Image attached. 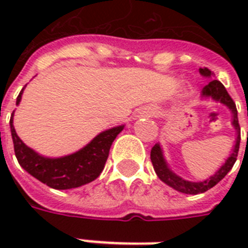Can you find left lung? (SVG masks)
I'll return each mask as SVG.
<instances>
[{
	"label": "left lung",
	"mask_w": 248,
	"mask_h": 248,
	"mask_svg": "<svg viewBox=\"0 0 248 248\" xmlns=\"http://www.w3.org/2000/svg\"><path fill=\"white\" fill-rule=\"evenodd\" d=\"M200 73L201 76L207 77V78H212L214 77V73L210 69H207V68H200ZM201 97H203V99H208L210 97L212 100L219 101L221 104L227 105L229 110L232 112V124L234 127L237 138H235V144L234 148H233V152L228 157L227 161L223 163V166L212 176H210L208 179L202 181H188L184 180L183 177L177 176L176 173L170 169V166L167 165V162H166L163 151L161 145H159V143H157L155 147L152 148L151 159L157 176L165 184H167L169 186L177 190V192L185 193V194H200V193H204L208 189H211L212 186H215L220 180H223L225 175L232 170L235 161H237V155H238L239 151V143H241V128H239L238 113H237V108H235V103L233 101L231 95L228 93L227 89L224 87L223 83L217 81V79H211L202 89V91H201Z\"/></svg>",
	"instance_id": "8db88e82"
}]
</instances>
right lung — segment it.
<instances>
[{"instance_id": "right-lung-1", "label": "right lung", "mask_w": 248, "mask_h": 248, "mask_svg": "<svg viewBox=\"0 0 248 248\" xmlns=\"http://www.w3.org/2000/svg\"><path fill=\"white\" fill-rule=\"evenodd\" d=\"M24 89L25 86L17 95L16 105L20 103ZM13 124L14 112L10 118V128L14 151L19 165L37 180L58 190L78 188L95 180L104 169L112 143L124 127V124H121L105 130L78 152L59 158H50L38 155L32 148L27 147L17 136Z\"/></svg>"}]
</instances>
